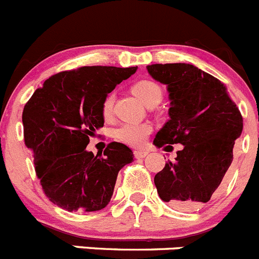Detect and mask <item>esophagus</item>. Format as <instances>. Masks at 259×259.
Instances as JSON below:
<instances>
[{
    "label": "esophagus",
    "instance_id": "obj_1",
    "mask_svg": "<svg viewBox=\"0 0 259 259\" xmlns=\"http://www.w3.org/2000/svg\"><path fill=\"white\" fill-rule=\"evenodd\" d=\"M148 155V151L147 150H135L134 151V156L135 158H143Z\"/></svg>",
    "mask_w": 259,
    "mask_h": 259
}]
</instances>
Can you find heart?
<instances>
[{
	"instance_id": "1",
	"label": "heart",
	"mask_w": 259,
	"mask_h": 259,
	"mask_svg": "<svg viewBox=\"0 0 259 259\" xmlns=\"http://www.w3.org/2000/svg\"><path fill=\"white\" fill-rule=\"evenodd\" d=\"M133 93L144 104H148L155 99H161V88L150 80H142L134 83ZM113 102H115L113 94H108L102 103V115L106 120L112 116ZM151 133H152V125L148 122H126V124L120 125L115 130V138L127 146L139 147L144 144Z\"/></svg>"
}]
</instances>
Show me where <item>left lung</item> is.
Masks as SVG:
<instances>
[{
	"label": "left lung",
	"instance_id": "1",
	"mask_svg": "<svg viewBox=\"0 0 259 259\" xmlns=\"http://www.w3.org/2000/svg\"><path fill=\"white\" fill-rule=\"evenodd\" d=\"M147 69L167 86L170 98V120L153 144H183L176 161H167L156 174L155 186L173 208L193 210L220 187L243 132V116L225 83L192 64H152Z\"/></svg>",
	"mask_w": 259,
	"mask_h": 259
}]
</instances>
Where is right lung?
<instances>
[{
	"instance_id": "add662e5",
	"label": "right lung",
	"mask_w": 259,
	"mask_h": 259,
	"mask_svg": "<svg viewBox=\"0 0 259 259\" xmlns=\"http://www.w3.org/2000/svg\"><path fill=\"white\" fill-rule=\"evenodd\" d=\"M138 67H80L49 77L23 109L24 143L33 152L39 185L51 202L68 211H97L112 197L117 174L133 161L129 147L107 144L86 151L103 126L102 103Z\"/></svg>"
}]
</instances>
